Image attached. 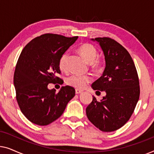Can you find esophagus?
Instances as JSON below:
<instances>
[{
  "instance_id": "obj_1",
  "label": "esophagus",
  "mask_w": 154,
  "mask_h": 154,
  "mask_svg": "<svg viewBox=\"0 0 154 154\" xmlns=\"http://www.w3.org/2000/svg\"><path fill=\"white\" fill-rule=\"evenodd\" d=\"M82 90H79V89H75V94H81L82 93Z\"/></svg>"
}]
</instances>
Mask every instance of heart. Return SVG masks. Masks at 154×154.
<instances>
[{
    "label": "heart",
    "instance_id": "heart-1",
    "mask_svg": "<svg viewBox=\"0 0 154 154\" xmlns=\"http://www.w3.org/2000/svg\"><path fill=\"white\" fill-rule=\"evenodd\" d=\"M79 53L83 56V57L89 63H93L94 66H98L99 63L95 62L97 57L98 55V51L97 48L90 43H84L81 45L78 49ZM69 54L68 52H64L61 55L59 60V67L60 70H67V62H68ZM92 81V78L90 75H80L72 74L67 77L66 83L69 85L72 86L78 89H84L90 82Z\"/></svg>",
    "mask_w": 154,
    "mask_h": 154
}]
</instances>
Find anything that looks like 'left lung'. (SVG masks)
I'll return each mask as SVG.
<instances>
[{
    "label": "left lung",
    "mask_w": 154,
    "mask_h": 154,
    "mask_svg": "<svg viewBox=\"0 0 154 154\" xmlns=\"http://www.w3.org/2000/svg\"><path fill=\"white\" fill-rule=\"evenodd\" d=\"M92 40L100 43L106 62L104 73L92 88L97 92L104 91L106 96L100 102L93 96L86 115L100 130L113 132L129 121L135 109L140 94L137 71L129 52L115 40L108 37Z\"/></svg>",
    "instance_id": "left-lung-1"
}]
</instances>
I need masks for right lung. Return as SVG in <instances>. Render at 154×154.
<instances>
[{
	"label": "right lung",
	"instance_id": "right-lung-1",
	"mask_svg": "<svg viewBox=\"0 0 154 154\" xmlns=\"http://www.w3.org/2000/svg\"><path fill=\"white\" fill-rule=\"evenodd\" d=\"M78 36L45 33L24 48L15 67L14 85L16 99L23 114L31 123L47 125L60 118L75 96V89L64 86L56 93L49 83H61L59 60Z\"/></svg>",
	"mask_w": 154,
	"mask_h": 154
}]
</instances>
